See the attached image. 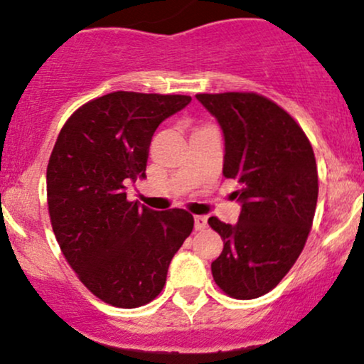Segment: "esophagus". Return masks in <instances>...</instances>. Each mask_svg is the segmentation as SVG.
<instances>
[{"mask_svg": "<svg viewBox=\"0 0 364 364\" xmlns=\"http://www.w3.org/2000/svg\"><path fill=\"white\" fill-rule=\"evenodd\" d=\"M207 228V217L205 215H195V229L196 231H203Z\"/></svg>", "mask_w": 364, "mask_h": 364, "instance_id": "esophagus-1", "label": "esophagus"}]
</instances>
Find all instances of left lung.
<instances>
[{
	"mask_svg": "<svg viewBox=\"0 0 364 364\" xmlns=\"http://www.w3.org/2000/svg\"><path fill=\"white\" fill-rule=\"evenodd\" d=\"M224 133L225 178L236 179L240 220L208 224L224 240L212 275L225 294L255 299L272 291L301 255L315 217L318 173L294 118L255 92L196 94Z\"/></svg>",
	"mask_w": 364,
	"mask_h": 364,
	"instance_id": "1",
	"label": "left lung"
}]
</instances>
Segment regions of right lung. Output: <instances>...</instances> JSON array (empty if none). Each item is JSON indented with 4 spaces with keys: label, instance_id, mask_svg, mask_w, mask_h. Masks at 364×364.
I'll use <instances>...</instances> for the list:
<instances>
[{
    "label": "right lung",
    "instance_id": "right-lung-1",
    "mask_svg": "<svg viewBox=\"0 0 364 364\" xmlns=\"http://www.w3.org/2000/svg\"><path fill=\"white\" fill-rule=\"evenodd\" d=\"M190 95L111 92L83 104L58 135L48 164L54 236L92 294L118 308L157 298L169 263L193 229L183 208L150 210L127 200L145 176L154 132Z\"/></svg>",
    "mask_w": 364,
    "mask_h": 364
}]
</instances>
